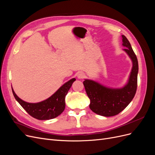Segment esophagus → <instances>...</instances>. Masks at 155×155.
Wrapping results in <instances>:
<instances>
[{"label":"esophagus","mask_w":155,"mask_h":155,"mask_svg":"<svg viewBox=\"0 0 155 155\" xmlns=\"http://www.w3.org/2000/svg\"><path fill=\"white\" fill-rule=\"evenodd\" d=\"M85 78V74H84L83 72H79L78 74V79H83Z\"/></svg>","instance_id":"obj_1"}]
</instances>
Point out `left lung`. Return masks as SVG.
I'll return each instance as SVG.
<instances>
[{"instance_id":"obj_1","label":"left lung","mask_w":155,"mask_h":155,"mask_svg":"<svg viewBox=\"0 0 155 155\" xmlns=\"http://www.w3.org/2000/svg\"><path fill=\"white\" fill-rule=\"evenodd\" d=\"M122 45L133 62L127 83L120 88H111L90 79L83 81L87 94L91 100L89 107L96 114L109 117L118 114L127 106L137 92L138 63L137 55L127 37L122 35Z\"/></svg>"}]
</instances>
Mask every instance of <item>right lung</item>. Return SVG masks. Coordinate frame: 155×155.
<instances>
[{"label":"right lung","instance_id":"right-lung-1","mask_svg":"<svg viewBox=\"0 0 155 155\" xmlns=\"http://www.w3.org/2000/svg\"><path fill=\"white\" fill-rule=\"evenodd\" d=\"M75 81V78L70 79L48 99L35 104L22 100L16 95L12 87V88L15 100L28 113L37 120H47L56 118L63 112L65 108V97Z\"/></svg>","mask_w":155,"mask_h":155}]
</instances>
